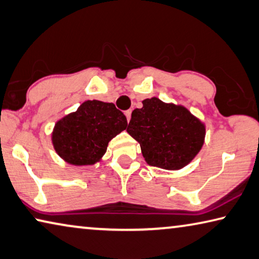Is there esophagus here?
Segmentation results:
<instances>
[{"label":"esophagus","mask_w":259,"mask_h":259,"mask_svg":"<svg viewBox=\"0 0 259 259\" xmlns=\"http://www.w3.org/2000/svg\"><path fill=\"white\" fill-rule=\"evenodd\" d=\"M125 116H126V120H128V122L130 121V118H131V109H129V110H125Z\"/></svg>","instance_id":"1"}]
</instances>
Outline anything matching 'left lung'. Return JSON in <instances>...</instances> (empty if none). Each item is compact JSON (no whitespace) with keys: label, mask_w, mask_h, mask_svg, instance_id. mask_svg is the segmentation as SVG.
Instances as JSON below:
<instances>
[{"label":"left lung","mask_w":259,"mask_h":259,"mask_svg":"<svg viewBox=\"0 0 259 259\" xmlns=\"http://www.w3.org/2000/svg\"><path fill=\"white\" fill-rule=\"evenodd\" d=\"M126 131L139 143L150 166L181 169L202 149L205 126L183 106L165 104L158 98L143 101L131 114Z\"/></svg>","instance_id":"8db88e82"}]
</instances>
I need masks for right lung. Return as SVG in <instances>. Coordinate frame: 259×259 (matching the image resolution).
I'll return each mask as SVG.
<instances>
[{
  "mask_svg": "<svg viewBox=\"0 0 259 259\" xmlns=\"http://www.w3.org/2000/svg\"><path fill=\"white\" fill-rule=\"evenodd\" d=\"M128 125L112 102L88 100L56 122L52 141L57 154L76 166L93 165L106 153L110 139Z\"/></svg>",
  "mask_w": 259,
  "mask_h": 259,
  "instance_id": "right-lung-1",
  "label": "right lung"
}]
</instances>
